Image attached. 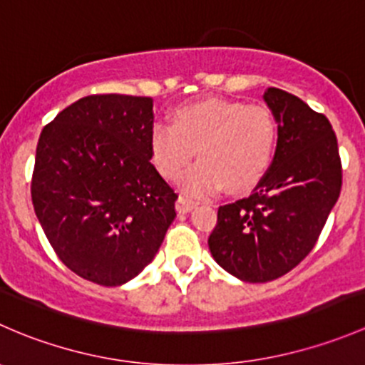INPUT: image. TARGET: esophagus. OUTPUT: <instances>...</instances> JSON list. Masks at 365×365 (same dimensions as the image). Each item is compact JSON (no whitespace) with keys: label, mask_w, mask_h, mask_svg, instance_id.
<instances>
[{"label":"esophagus","mask_w":365,"mask_h":365,"mask_svg":"<svg viewBox=\"0 0 365 365\" xmlns=\"http://www.w3.org/2000/svg\"><path fill=\"white\" fill-rule=\"evenodd\" d=\"M196 205H197L196 201L190 200V197H187V196H180L178 200H176V210H178L180 213L190 212V210H192Z\"/></svg>","instance_id":"1"}]
</instances>
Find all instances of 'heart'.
Wrapping results in <instances>:
<instances>
[{"mask_svg": "<svg viewBox=\"0 0 365 365\" xmlns=\"http://www.w3.org/2000/svg\"><path fill=\"white\" fill-rule=\"evenodd\" d=\"M171 127L155 125L150 134V157L169 182L183 175V189L205 196L220 185L242 192L256 185L270 168L279 127L274 113L227 98H201L178 106L169 114Z\"/></svg>", "mask_w": 365, "mask_h": 365, "instance_id": "heart-1", "label": "heart"}]
</instances>
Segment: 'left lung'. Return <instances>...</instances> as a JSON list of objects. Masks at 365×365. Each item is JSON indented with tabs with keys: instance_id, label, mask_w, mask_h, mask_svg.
I'll return each instance as SVG.
<instances>
[{
	"instance_id": "8db88e82",
	"label": "left lung",
	"mask_w": 365,
	"mask_h": 365,
	"mask_svg": "<svg viewBox=\"0 0 365 365\" xmlns=\"http://www.w3.org/2000/svg\"><path fill=\"white\" fill-rule=\"evenodd\" d=\"M279 127L277 148L251 196L219 206L208 247L245 282H268L314 247L341 192L337 138L323 114L279 88L263 95Z\"/></svg>"
}]
</instances>
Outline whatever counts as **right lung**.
<instances>
[{
    "instance_id": "obj_1",
    "label": "right lung",
    "mask_w": 365,
    "mask_h": 365,
    "mask_svg": "<svg viewBox=\"0 0 365 365\" xmlns=\"http://www.w3.org/2000/svg\"><path fill=\"white\" fill-rule=\"evenodd\" d=\"M153 101L90 95L43 127L31 200L54 252L79 277L121 286L152 263L178 196L150 162Z\"/></svg>"
}]
</instances>
